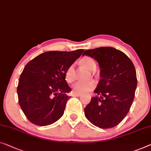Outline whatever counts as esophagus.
Returning a JSON list of instances; mask_svg holds the SVG:
<instances>
[{"label":"esophagus","mask_w":151,"mask_h":151,"mask_svg":"<svg viewBox=\"0 0 151 151\" xmlns=\"http://www.w3.org/2000/svg\"><path fill=\"white\" fill-rule=\"evenodd\" d=\"M81 96V94H76V93L73 94V96H76V97H79Z\"/></svg>","instance_id":"esophagus-1"}]
</instances>
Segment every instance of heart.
<instances>
[{
    "label": "heart",
    "instance_id": "1",
    "mask_svg": "<svg viewBox=\"0 0 151 151\" xmlns=\"http://www.w3.org/2000/svg\"><path fill=\"white\" fill-rule=\"evenodd\" d=\"M80 64L90 71H93L96 67V62L94 60L88 56L83 57L80 60ZM65 79L68 83H72L75 79L73 75V65L70 66L65 72ZM95 83L92 81H77L74 83L72 86L73 93L76 94H83L93 89L95 87Z\"/></svg>",
    "mask_w": 151,
    "mask_h": 151
}]
</instances>
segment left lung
Segmentation results:
<instances>
[{"label": "left lung", "mask_w": 151, "mask_h": 151, "mask_svg": "<svg viewBox=\"0 0 151 151\" xmlns=\"http://www.w3.org/2000/svg\"><path fill=\"white\" fill-rule=\"evenodd\" d=\"M82 55L98 62L100 80L91 102L85 108V115L92 124L102 129L119 125L127 115L137 87L136 72L125 54L111 47L89 49Z\"/></svg>", "instance_id": "obj_1"}]
</instances>
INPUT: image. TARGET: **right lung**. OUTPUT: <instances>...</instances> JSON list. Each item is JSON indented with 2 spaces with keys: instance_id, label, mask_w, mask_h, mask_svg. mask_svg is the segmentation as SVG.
I'll list each match as a JSON object with an SVG mask.
<instances>
[{
  "instance_id": "obj_1",
  "label": "right lung",
  "mask_w": 151,
  "mask_h": 151,
  "mask_svg": "<svg viewBox=\"0 0 151 151\" xmlns=\"http://www.w3.org/2000/svg\"><path fill=\"white\" fill-rule=\"evenodd\" d=\"M83 49L51 51L40 54L26 65L17 89L20 107L33 124H52L64 114L71 91L65 72L81 55Z\"/></svg>"
}]
</instances>
